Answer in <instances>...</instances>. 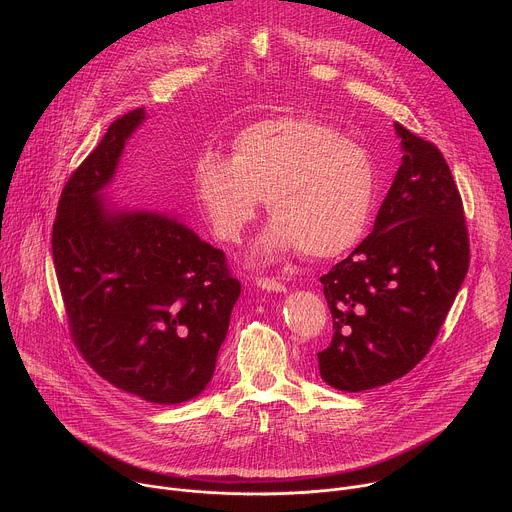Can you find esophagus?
I'll list each match as a JSON object with an SVG mask.
<instances>
[{
    "mask_svg": "<svg viewBox=\"0 0 512 512\" xmlns=\"http://www.w3.org/2000/svg\"><path fill=\"white\" fill-rule=\"evenodd\" d=\"M255 285L265 291H275V294L285 291V285L281 281H277L275 277H255Z\"/></svg>",
    "mask_w": 512,
    "mask_h": 512,
    "instance_id": "1",
    "label": "esophagus"
}]
</instances>
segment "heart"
<instances>
[{
    "label": "heart",
    "instance_id": "1",
    "mask_svg": "<svg viewBox=\"0 0 512 512\" xmlns=\"http://www.w3.org/2000/svg\"><path fill=\"white\" fill-rule=\"evenodd\" d=\"M194 196L225 243L255 221L261 198L273 223L259 241L261 259L302 251L334 259L367 235L377 166L369 150L312 115H271L231 139V156L206 152L194 162Z\"/></svg>",
    "mask_w": 512,
    "mask_h": 512
}]
</instances>
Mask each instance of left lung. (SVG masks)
Returning a JSON list of instances; mask_svg holds the SVG:
<instances>
[{
	"instance_id": "obj_1",
	"label": "left lung",
	"mask_w": 512,
	"mask_h": 512,
	"mask_svg": "<svg viewBox=\"0 0 512 512\" xmlns=\"http://www.w3.org/2000/svg\"><path fill=\"white\" fill-rule=\"evenodd\" d=\"M403 162L373 233L320 277L332 342L322 379L358 393L401 379L429 352L470 265L462 196L444 154L395 125Z\"/></svg>"
}]
</instances>
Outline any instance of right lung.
I'll return each mask as SVG.
<instances>
[{
    "label": "right lung",
    "instance_id": "add662e5",
    "mask_svg": "<svg viewBox=\"0 0 512 512\" xmlns=\"http://www.w3.org/2000/svg\"><path fill=\"white\" fill-rule=\"evenodd\" d=\"M145 109L117 117L62 188L52 259L68 332L125 393L174 405L204 391L241 283L227 255L174 216L109 210L101 190Z\"/></svg>",
    "mask_w": 512,
    "mask_h": 512
}]
</instances>
